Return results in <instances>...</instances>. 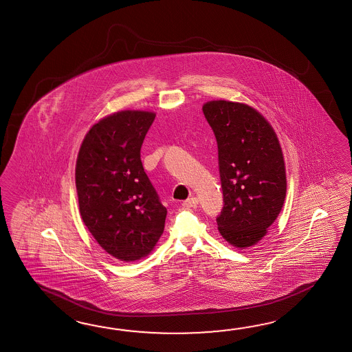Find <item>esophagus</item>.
<instances>
[{"label":"esophagus","mask_w":352,"mask_h":352,"mask_svg":"<svg viewBox=\"0 0 352 352\" xmlns=\"http://www.w3.org/2000/svg\"><path fill=\"white\" fill-rule=\"evenodd\" d=\"M198 198L197 197H192V198H188L186 199L184 202H183V206L184 207H187V208H190V207H197V204H198Z\"/></svg>","instance_id":"obj_1"}]
</instances>
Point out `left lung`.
Masks as SVG:
<instances>
[{"instance_id": "1", "label": "left lung", "mask_w": 352, "mask_h": 352, "mask_svg": "<svg viewBox=\"0 0 352 352\" xmlns=\"http://www.w3.org/2000/svg\"><path fill=\"white\" fill-rule=\"evenodd\" d=\"M204 115L219 148L223 207L219 234L236 248H249L266 234L280 213L287 178L273 127L256 109L237 102L211 101Z\"/></svg>"}]
</instances>
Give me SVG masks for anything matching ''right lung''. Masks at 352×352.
<instances>
[{
	"label": "right lung",
	"mask_w": 352,
	"mask_h": 352,
	"mask_svg": "<svg viewBox=\"0 0 352 352\" xmlns=\"http://www.w3.org/2000/svg\"><path fill=\"white\" fill-rule=\"evenodd\" d=\"M155 113L121 111L88 131L79 148L76 187L87 228L112 256H146L164 231L166 208L141 163Z\"/></svg>",
	"instance_id": "right-lung-1"
}]
</instances>
